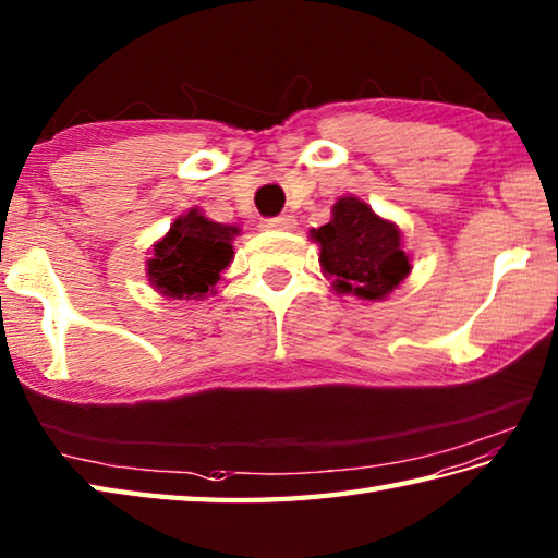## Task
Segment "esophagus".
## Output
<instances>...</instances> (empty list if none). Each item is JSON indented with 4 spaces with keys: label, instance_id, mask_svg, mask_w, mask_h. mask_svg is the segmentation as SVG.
Masks as SVG:
<instances>
[{
    "label": "esophagus",
    "instance_id": "obj_1",
    "mask_svg": "<svg viewBox=\"0 0 558 558\" xmlns=\"http://www.w3.org/2000/svg\"><path fill=\"white\" fill-rule=\"evenodd\" d=\"M265 231H293L295 229V219L293 216H277V219H265L263 221Z\"/></svg>",
    "mask_w": 558,
    "mask_h": 558
}]
</instances>
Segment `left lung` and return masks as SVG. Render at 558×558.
<instances>
[{
	"instance_id": "obj_1",
	"label": "left lung",
	"mask_w": 558,
	"mask_h": 558,
	"mask_svg": "<svg viewBox=\"0 0 558 558\" xmlns=\"http://www.w3.org/2000/svg\"><path fill=\"white\" fill-rule=\"evenodd\" d=\"M311 238L320 245V269L332 279L335 293L385 301L412 271L400 226L354 195L339 197L332 219L313 229Z\"/></svg>"
}]
</instances>
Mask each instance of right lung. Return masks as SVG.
I'll return each mask as SVG.
<instances>
[{
    "label": "right lung",
    "mask_w": 558,
    "mask_h": 558,
    "mask_svg": "<svg viewBox=\"0 0 558 558\" xmlns=\"http://www.w3.org/2000/svg\"><path fill=\"white\" fill-rule=\"evenodd\" d=\"M238 226L211 221L192 207L170 223L166 235L149 247L146 279L168 301H204L216 293L223 271L233 263Z\"/></svg>",
    "instance_id": "add662e5"
}]
</instances>
